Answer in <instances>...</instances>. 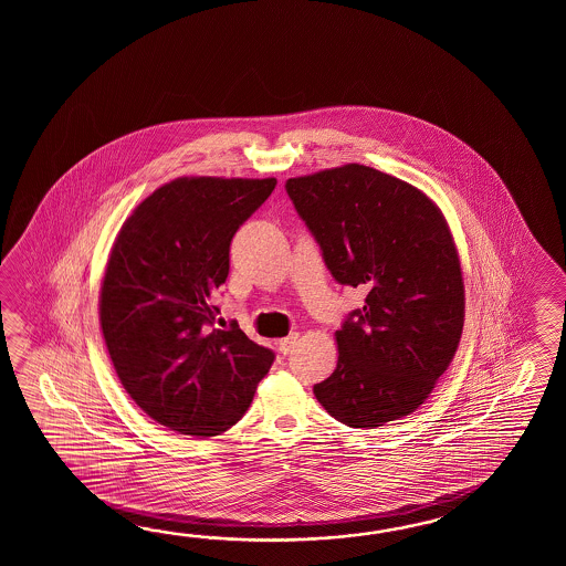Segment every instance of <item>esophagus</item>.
Listing matches in <instances>:
<instances>
[{
	"mask_svg": "<svg viewBox=\"0 0 566 566\" xmlns=\"http://www.w3.org/2000/svg\"><path fill=\"white\" fill-rule=\"evenodd\" d=\"M297 337H300V334H289L287 337H281V339H279V352H281V354H289V352L293 349V346L297 344Z\"/></svg>",
	"mask_w": 566,
	"mask_h": 566,
	"instance_id": "1",
	"label": "esophagus"
}]
</instances>
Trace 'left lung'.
Returning a JSON list of instances; mask_svg holds the SVG:
<instances>
[{
  "mask_svg": "<svg viewBox=\"0 0 566 566\" xmlns=\"http://www.w3.org/2000/svg\"><path fill=\"white\" fill-rule=\"evenodd\" d=\"M285 190L337 283L368 291L337 329L336 370L313 395L352 429L407 417L463 332L465 291L446 217L415 186L360 164L289 178Z\"/></svg>",
  "mask_w": 566,
  "mask_h": 566,
  "instance_id": "left-lung-1",
  "label": "left lung"
}]
</instances>
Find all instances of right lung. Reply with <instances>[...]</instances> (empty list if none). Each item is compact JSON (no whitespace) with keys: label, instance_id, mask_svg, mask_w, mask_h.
<instances>
[{"label":"right lung","instance_id":"add662e5","mask_svg":"<svg viewBox=\"0 0 566 566\" xmlns=\"http://www.w3.org/2000/svg\"><path fill=\"white\" fill-rule=\"evenodd\" d=\"M275 186V178L169 181L133 210L108 254L98 300L108 356L135 405L171 431H229L275 360L239 325H212L230 241Z\"/></svg>","mask_w":566,"mask_h":566}]
</instances>
